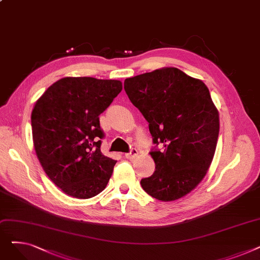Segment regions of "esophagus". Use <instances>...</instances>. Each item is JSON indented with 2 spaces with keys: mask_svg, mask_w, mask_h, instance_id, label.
I'll return each mask as SVG.
<instances>
[{
  "mask_svg": "<svg viewBox=\"0 0 260 260\" xmlns=\"http://www.w3.org/2000/svg\"><path fill=\"white\" fill-rule=\"evenodd\" d=\"M138 156H139V151H138L137 148H132L131 149V153L125 154V157L127 159H135V158H137Z\"/></svg>",
  "mask_w": 260,
  "mask_h": 260,
  "instance_id": "34e87169",
  "label": "esophagus"
}]
</instances>
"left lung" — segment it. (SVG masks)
<instances>
[{"instance_id":"left-lung-1","label":"left lung","mask_w":260,"mask_h":260,"mask_svg":"<svg viewBox=\"0 0 260 260\" xmlns=\"http://www.w3.org/2000/svg\"><path fill=\"white\" fill-rule=\"evenodd\" d=\"M131 102L148 122L156 144L149 153L154 174L141 180L152 197L174 201L187 195L207 175L219 135V114L209 88L176 67H163L124 81Z\"/></svg>"}]
</instances>
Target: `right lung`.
<instances>
[{
	"label": "right lung",
	"mask_w": 260,
	"mask_h": 260,
	"mask_svg": "<svg viewBox=\"0 0 260 260\" xmlns=\"http://www.w3.org/2000/svg\"><path fill=\"white\" fill-rule=\"evenodd\" d=\"M122 90L119 80L66 77L37 100L31 113L37 157L49 179L66 195L100 194L116 160L101 153L99 116Z\"/></svg>",
	"instance_id": "add662e5"
}]
</instances>
